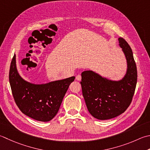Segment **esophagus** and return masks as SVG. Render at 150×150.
<instances>
[{"label":"esophagus","instance_id":"34e87169","mask_svg":"<svg viewBox=\"0 0 150 150\" xmlns=\"http://www.w3.org/2000/svg\"><path fill=\"white\" fill-rule=\"evenodd\" d=\"M76 80L81 81V75H77V76H76Z\"/></svg>","mask_w":150,"mask_h":150}]
</instances>
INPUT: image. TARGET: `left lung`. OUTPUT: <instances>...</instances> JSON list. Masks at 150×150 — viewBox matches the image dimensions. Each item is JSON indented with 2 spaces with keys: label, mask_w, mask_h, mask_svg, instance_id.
<instances>
[{
  "label": "left lung",
  "mask_w": 150,
  "mask_h": 150,
  "mask_svg": "<svg viewBox=\"0 0 150 150\" xmlns=\"http://www.w3.org/2000/svg\"><path fill=\"white\" fill-rule=\"evenodd\" d=\"M118 42L127 62L122 79L112 80L92 70L81 73V84L87 108L98 120H109L124 113L130 105L135 90L137 70L133 52L124 38H119Z\"/></svg>",
  "instance_id": "1"
}]
</instances>
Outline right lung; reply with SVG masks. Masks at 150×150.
Segmentation results:
<instances>
[{"label": "right lung", "mask_w": 150, "mask_h": 150, "mask_svg": "<svg viewBox=\"0 0 150 150\" xmlns=\"http://www.w3.org/2000/svg\"><path fill=\"white\" fill-rule=\"evenodd\" d=\"M73 77L34 84L21 77L16 66V55L11 60L9 81L14 100L20 110L30 118L40 122H49L57 115Z\"/></svg>", "instance_id": "obj_1"}]
</instances>
